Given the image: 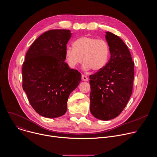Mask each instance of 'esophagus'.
I'll return each instance as SVG.
<instances>
[{"instance_id":"34e87169","label":"esophagus","mask_w":157,"mask_h":157,"mask_svg":"<svg viewBox=\"0 0 157 157\" xmlns=\"http://www.w3.org/2000/svg\"><path fill=\"white\" fill-rule=\"evenodd\" d=\"M82 79L84 81H88V78L87 76H86V75H82Z\"/></svg>"}]
</instances>
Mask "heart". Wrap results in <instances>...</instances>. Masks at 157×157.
<instances>
[{
  "label": "heart",
  "instance_id": "b5f03b06",
  "mask_svg": "<svg viewBox=\"0 0 157 157\" xmlns=\"http://www.w3.org/2000/svg\"><path fill=\"white\" fill-rule=\"evenodd\" d=\"M73 45V47H67L65 52V59L70 68H76L82 60L85 62L83 68L86 70L99 71L107 65L110 47L106 40L84 36L77 39Z\"/></svg>",
  "mask_w": 157,
  "mask_h": 157
}]
</instances>
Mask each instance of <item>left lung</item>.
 I'll list each match as a JSON object with an SVG mask.
<instances>
[{
  "mask_svg": "<svg viewBox=\"0 0 157 157\" xmlns=\"http://www.w3.org/2000/svg\"><path fill=\"white\" fill-rule=\"evenodd\" d=\"M110 59L107 65L89 76L90 110L101 120H110L124 110L132 92L134 62L130 52L118 36L107 32Z\"/></svg>",
  "mask_w": 157,
  "mask_h": 157,
  "instance_id": "8db88e82",
  "label": "left lung"
}]
</instances>
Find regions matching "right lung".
<instances>
[{
  "label": "right lung",
  "instance_id": "right-lung-1",
  "mask_svg": "<svg viewBox=\"0 0 157 157\" xmlns=\"http://www.w3.org/2000/svg\"><path fill=\"white\" fill-rule=\"evenodd\" d=\"M71 36L68 29L45 32L31 44L23 63V89L31 107L45 118L66 113L68 97L81 81V74L65 62Z\"/></svg>",
  "mask_w": 157,
  "mask_h": 157
}]
</instances>
